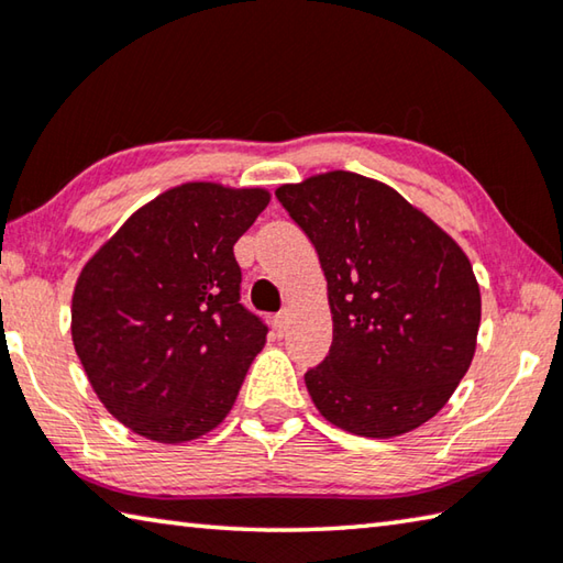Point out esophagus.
<instances>
[{
    "label": "esophagus",
    "mask_w": 563,
    "mask_h": 563,
    "mask_svg": "<svg viewBox=\"0 0 563 563\" xmlns=\"http://www.w3.org/2000/svg\"><path fill=\"white\" fill-rule=\"evenodd\" d=\"M272 329L276 331V336H284V331H287V313H276L272 321Z\"/></svg>",
    "instance_id": "1"
}]
</instances>
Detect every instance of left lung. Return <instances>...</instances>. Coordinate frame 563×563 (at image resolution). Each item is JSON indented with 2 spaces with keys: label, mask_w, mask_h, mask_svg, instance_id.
I'll return each instance as SVG.
<instances>
[{
  "label": "left lung",
  "mask_w": 563,
  "mask_h": 563,
  "mask_svg": "<svg viewBox=\"0 0 563 563\" xmlns=\"http://www.w3.org/2000/svg\"><path fill=\"white\" fill-rule=\"evenodd\" d=\"M327 276L333 341L307 371L313 406L361 438L438 416L475 356L479 284L467 254L386 183L331 170L276 187Z\"/></svg>",
  "instance_id": "8db88e82"
}]
</instances>
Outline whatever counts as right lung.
<instances>
[{"label":"right lung","instance_id":"obj_1","mask_svg":"<svg viewBox=\"0 0 563 563\" xmlns=\"http://www.w3.org/2000/svg\"><path fill=\"white\" fill-rule=\"evenodd\" d=\"M269 200L264 187H170L78 274L76 356L106 410L141 438L197 440L232 410L266 343V327L240 303L234 242Z\"/></svg>","mask_w":563,"mask_h":563}]
</instances>
